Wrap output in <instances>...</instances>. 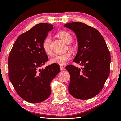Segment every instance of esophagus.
<instances>
[{"instance_id": "esophagus-1", "label": "esophagus", "mask_w": 121, "mask_h": 121, "mask_svg": "<svg viewBox=\"0 0 121 121\" xmlns=\"http://www.w3.org/2000/svg\"><path fill=\"white\" fill-rule=\"evenodd\" d=\"M60 71H62V70H64L65 69H64V68L63 67L60 66Z\"/></svg>"}]
</instances>
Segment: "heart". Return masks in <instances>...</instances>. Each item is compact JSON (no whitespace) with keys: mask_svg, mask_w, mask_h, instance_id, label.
Segmentation results:
<instances>
[{"mask_svg":"<svg viewBox=\"0 0 121 121\" xmlns=\"http://www.w3.org/2000/svg\"><path fill=\"white\" fill-rule=\"evenodd\" d=\"M58 37L62 39L63 41L67 44L70 43L73 37L71 34L67 32H60L57 34ZM51 42L52 38L50 36H47L43 40L42 47L44 52L47 54L50 55L52 54V49H51ZM71 58V54L69 52H67L62 54L56 55V56L52 58L50 62L52 64H55L59 65H64L67 61Z\"/></svg>","mask_w":121,"mask_h":121,"instance_id":"heart-1","label":"heart"}]
</instances>
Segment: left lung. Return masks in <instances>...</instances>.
Instances as JSON below:
<instances>
[{
    "label": "left lung",
    "instance_id": "left-lung-1",
    "mask_svg": "<svg viewBox=\"0 0 121 121\" xmlns=\"http://www.w3.org/2000/svg\"><path fill=\"white\" fill-rule=\"evenodd\" d=\"M64 26L74 32L78 50L74 61L83 66L66 67L70 75L69 92L73 97L85 100L96 96L103 88L109 74L110 53L105 40L96 29L81 22Z\"/></svg>",
    "mask_w": 121,
    "mask_h": 121
}]
</instances>
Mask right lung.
<instances>
[{
    "mask_svg": "<svg viewBox=\"0 0 121 121\" xmlns=\"http://www.w3.org/2000/svg\"><path fill=\"white\" fill-rule=\"evenodd\" d=\"M53 28L48 23L36 25L18 37L9 53V79L18 95L30 103H39L49 97L50 83L60 72L55 64L40 69L48 60L42 44Z\"/></svg>",
    "mask_w": 121,
    "mask_h": 121,
    "instance_id": "right-lung-1",
    "label": "right lung"
}]
</instances>
